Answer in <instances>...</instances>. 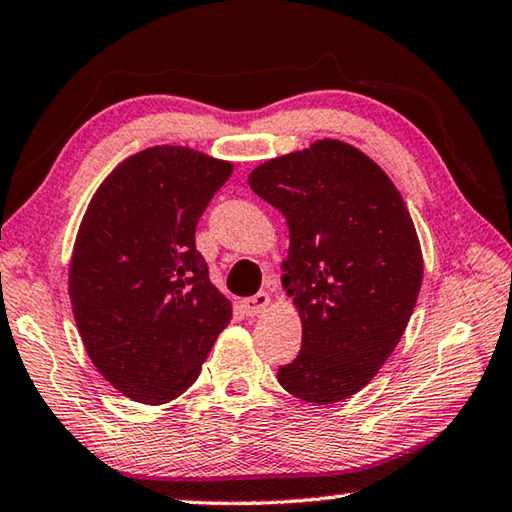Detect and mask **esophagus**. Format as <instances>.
Listing matches in <instances>:
<instances>
[{"instance_id":"34e87169","label":"esophagus","mask_w":512,"mask_h":512,"mask_svg":"<svg viewBox=\"0 0 512 512\" xmlns=\"http://www.w3.org/2000/svg\"><path fill=\"white\" fill-rule=\"evenodd\" d=\"M268 305H271V296H268L266 291H259V293H255V296L241 300V307H244L246 316L262 314V311H264Z\"/></svg>"}]
</instances>
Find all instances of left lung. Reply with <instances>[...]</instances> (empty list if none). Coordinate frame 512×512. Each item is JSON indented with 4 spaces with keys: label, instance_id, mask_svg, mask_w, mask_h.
<instances>
[{
    "label": "left lung",
    "instance_id": "obj_1",
    "mask_svg": "<svg viewBox=\"0 0 512 512\" xmlns=\"http://www.w3.org/2000/svg\"><path fill=\"white\" fill-rule=\"evenodd\" d=\"M248 185L289 225L282 287L302 318V348L277 381L311 404L341 402L409 325L422 284L411 214L381 167L339 140L259 164Z\"/></svg>",
    "mask_w": 512,
    "mask_h": 512
}]
</instances>
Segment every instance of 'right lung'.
<instances>
[{
	"instance_id": "right-lung-1",
	"label": "right lung",
	"mask_w": 512,
	"mask_h": 512,
	"mask_svg": "<svg viewBox=\"0 0 512 512\" xmlns=\"http://www.w3.org/2000/svg\"><path fill=\"white\" fill-rule=\"evenodd\" d=\"M232 164L151 146L103 180L69 264V300L88 357L142 404L183 395L201 375L232 305L210 282L196 223Z\"/></svg>"
}]
</instances>
